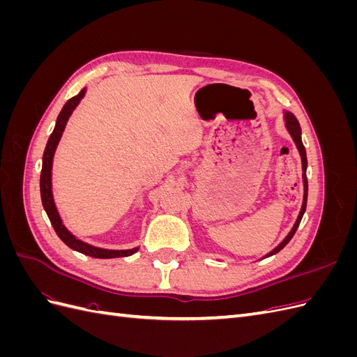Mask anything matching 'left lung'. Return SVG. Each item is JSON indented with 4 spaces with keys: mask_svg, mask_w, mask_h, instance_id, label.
<instances>
[{
    "mask_svg": "<svg viewBox=\"0 0 357 357\" xmlns=\"http://www.w3.org/2000/svg\"><path fill=\"white\" fill-rule=\"evenodd\" d=\"M284 119H286V128H287V131L290 132V135H291V138H294V142H295V144H296V147H298V150H299V153H301V159H302V178H304V202H302V208H301V213H299V215H298V219H296V223L294 225V228H291V231L289 232V235L286 236V238L280 243L274 250L271 252V253H268L265 257H268V256H273V255H275V253H278L280 250H282V248L291 240V236L295 235V232H296V229H298V226H299V223H301V220H302V215H304V213H305V207H307V197H308V181H307V153H305V147H304V144H302V138H301V126H299V122H298V119L295 117V114H291V113H286L284 114Z\"/></svg>",
    "mask_w": 357,
    "mask_h": 357,
    "instance_id": "left-lung-1",
    "label": "left lung"
}]
</instances>
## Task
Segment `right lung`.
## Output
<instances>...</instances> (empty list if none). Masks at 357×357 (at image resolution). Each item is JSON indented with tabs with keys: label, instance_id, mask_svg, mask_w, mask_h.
Returning <instances> with one entry per match:
<instances>
[{
	"label": "right lung",
	"instance_id": "right-lung-1",
	"mask_svg": "<svg viewBox=\"0 0 357 357\" xmlns=\"http://www.w3.org/2000/svg\"><path fill=\"white\" fill-rule=\"evenodd\" d=\"M86 89H82L77 95L70 98L66 105L62 107V110L56 119V125L53 132L50 134L47 144L45 149V153H43V168H41V176H40V192H41V202L43 207H45L50 223L53 226V229L56 231L59 238L66 243L70 248L75 252H80L83 255H88L92 257H100V259H110V257H123V256H131L134 255L138 248H132V250H105V248H98L86 244L80 240L75 238L74 235H71L66 226L62 225V220L58 214V210L55 207V202H53V195H52V162H53V155H55L56 146L61 139V135L66 129L68 117L71 116L73 110L77 107V104L80 102V100L84 96Z\"/></svg>",
	"mask_w": 357,
	"mask_h": 357
}]
</instances>
